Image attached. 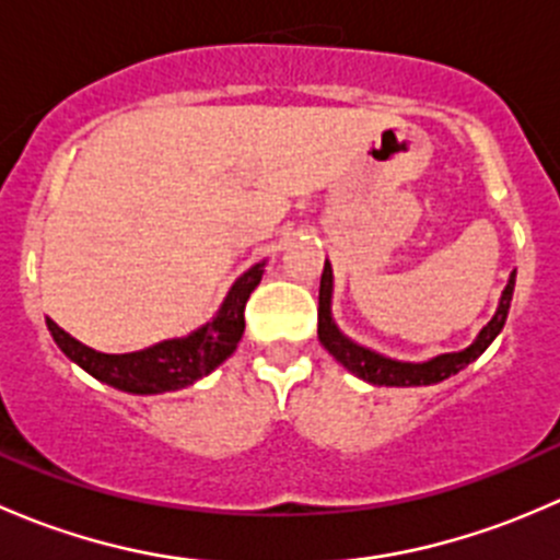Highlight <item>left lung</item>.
<instances>
[{
  "label": "left lung",
  "instance_id": "obj_1",
  "mask_svg": "<svg viewBox=\"0 0 560 560\" xmlns=\"http://www.w3.org/2000/svg\"><path fill=\"white\" fill-rule=\"evenodd\" d=\"M515 270L510 273L504 292H501L499 308H495L493 319L477 332L471 343L466 349H457V352H444L436 354L431 360H422V363H409V360H395L387 354L376 352V349L363 347V343L352 341L341 327L332 319V268L325 259V270H322L319 281V327H316V336H319L322 347L349 371L358 380L369 382L376 387H425V385H439V382L450 380V376L460 374L466 365H471L490 343L499 338V332L504 330L506 314L512 306V292H515Z\"/></svg>",
  "mask_w": 560,
  "mask_h": 560
}]
</instances>
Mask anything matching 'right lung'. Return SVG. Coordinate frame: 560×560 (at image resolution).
Here are the masks:
<instances>
[{
	"instance_id": "obj_1",
	"label": "right lung",
	"mask_w": 560,
	"mask_h": 560,
	"mask_svg": "<svg viewBox=\"0 0 560 560\" xmlns=\"http://www.w3.org/2000/svg\"><path fill=\"white\" fill-rule=\"evenodd\" d=\"M262 270L265 259L252 265L244 276H238L235 284L230 287L228 298L222 301V306H219V312L211 316V322L186 332V336L167 338V341L138 349V352H97V349L72 338L67 330H61L54 319H45V325H48L56 347L72 363L81 365L86 374H92L94 380L132 395L173 393V389L195 385L197 380L217 371L238 349V341L246 327V301L257 290L259 281H262Z\"/></svg>"
}]
</instances>
